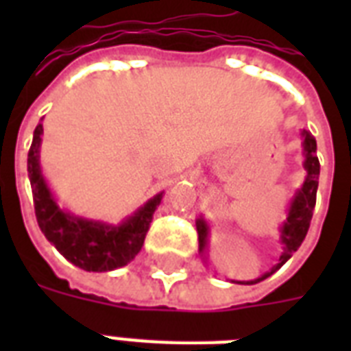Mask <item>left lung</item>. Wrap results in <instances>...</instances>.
I'll return each mask as SVG.
<instances>
[{
	"instance_id": "left-lung-1",
	"label": "left lung",
	"mask_w": 351,
	"mask_h": 351,
	"mask_svg": "<svg viewBox=\"0 0 351 351\" xmlns=\"http://www.w3.org/2000/svg\"><path fill=\"white\" fill-rule=\"evenodd\" d=\"M302 138V156H304V180L299 189H295L293 197L289 198L288 209H286V219L278 226V242L282 244V253L278 256V262L269 269L262 273L255 280H231L234 284H256L264 278L271 277L273 273L280 269L286 262L293 256V253L300 247L302 240L306 239V233L310 230L311 217H313V208L317 200V187H319V173H321V164L317 158V142L311 136V132L300 131ZM197 233H198V253L202 256L204 264H208V245H209V228L208 220L202 215L197 219Z\"/></svg>"
}]
</instances>
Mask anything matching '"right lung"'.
I'll return each mask as SVG.
<instances>
[{
    "instance_id": "add662e5",
    "label": "right lung",
    "mask_w": 351,
    "mask_h": 351,
    "mask_svg": "<svg viewBox=\"0 0 351 351\" xmlns=\"http://www.w3.org/2000/svg\"><path fill=\"white\" fill-rule=\"evenodd\" d=\"M41 136L43 123L40 121L32 136L27 169L41 233L71 264L85 271H112L127 266L142 250L154 211L164 198V191L149 198L147 202L118 224L78 217L60 208L58 198L54 197L41 171Z\"/></svg>"
}]
</instances>
